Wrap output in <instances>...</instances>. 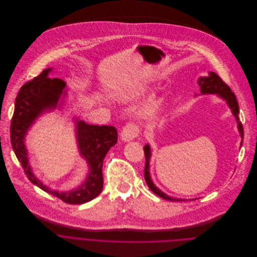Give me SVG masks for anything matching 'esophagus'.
Instances as JSON below:
<instances>
[{
  "label": "esophagus",
  "mask_w": 257,
  "mask_h": 257,
  "mask_svg": "<svg viewBox=\"0 0 257 257\" xmlns=\"http://www.w3.org/2000/svg\"><path fill=\"white\" fill-rule=\"evenodd\" d=\"M139 126L135 123H127L124 125L120 133V138L124 142H130L139 136Z\"/></svg>",
  "instance_id": "esophagus-1"
}]
</instances>
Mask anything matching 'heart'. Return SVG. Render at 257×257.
I'll use <instances>...</instances> for the list:
<instances>
[{
	"label": "heart",
	"instance_id": "heart-1",
	"mask_svg": "<svg viewBox=\"0 0 257 257\" xmlns=\"http://www.w3.org/2000/svg\"><path fill=\"white\" fill-rule=\"evenodd\" d=\"M159 106H160V99L153 98L148 102L147 104H145V106L141 109L140 115L142 117H145V118L151 117V116L154 115V113L157 111Z\"/></svg>",
	"mask_w": 257,
	"mask_h": 257
}]
</instances>
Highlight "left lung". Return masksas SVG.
<instances>
[{"mask_svg":"<svg viewBox=\"0 0 257 257\" xmlns=\"http://www.w3.org/2000/svg\"><path fill=\"white\" fill-rule=\"evenodd\" d=\"M198 86L200 87V93L203 94H217L219 97L224 99L226 101V103L232 110V113L236 117L237 120V126L238 131L240 133L241 138H243L244 133H243V126L241 121H239V106H238V102L236 99L235 94L232 92L230 87L214 72L209 73V77H200L197 81ZM242 145V142H241ZM144 152H145V157H146V165H145V180L149 186V188L155 193L158 196L167 199V200H172V201H185L186 199L182 198H175L167 195L163 191H161L155 184L153 183L151 176H150V158H151V148L147 144L144 147Z\"/></svg>","mask_w":257,"mask_h":257,"instance_id":"1","label":"left lung"}]
</instances>
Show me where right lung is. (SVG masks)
I'll use <instances>...</instances> for the list:
<instances>
[{
	"mask_svg": "<svg viewBox=\"0 0 257 257\" xmlns=\"http://www.w3.org/2000/svg\"><path fill=\"white\" fill-rule=\"evenodd\" d=\"M51 71V68L42 71L40 75L20 88L11 121L12 148L27 178L33 184L67 203L81 204L95 198L103 188L102 165L107 152L117 143V131L114 126H99L75 119L78 148L89 167L87 177L81 185L68 192L58 191L44 185L32 172L25 146V136L44 111L54 110L63 103H59V101L62 96L63 98L66 96V82L62 79L48 78Z\"/></svg>",
	"mask_w": 257,
	"mask_h": 257,
	"instance_id": "1",
	"label": "right lung"
}]
</instances>
